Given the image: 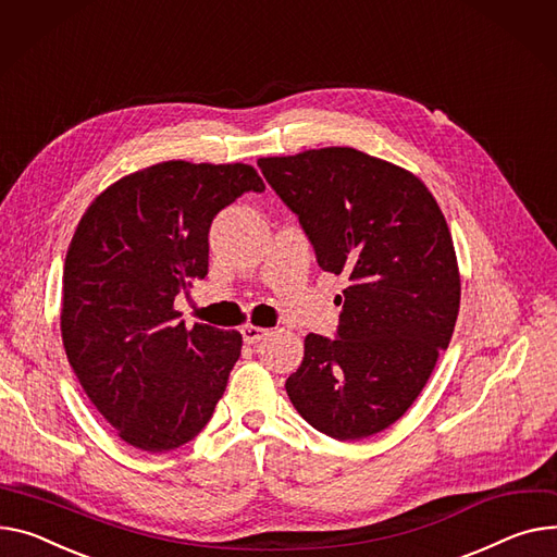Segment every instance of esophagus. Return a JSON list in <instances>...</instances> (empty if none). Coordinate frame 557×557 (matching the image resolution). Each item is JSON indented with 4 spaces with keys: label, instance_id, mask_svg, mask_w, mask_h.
Wrapping results in <instances>:
<instances>
[{
    "label": "esophagus",
    "instance_id": "1",
    "mask_svg": "<svg viewBox=\"0 0 557 557\" xmlns=\"http://www.w3.org/2000/svg\"><path fill=\"white\" fill-rule=\"evenodd\" d=\"M267 336H269V329H264V326H255V324L242 326V338L246 345H255L259 341H264Z\"/></svg>",
    "mask_w": 557,
    "mask_h": 557
}]
</instances>
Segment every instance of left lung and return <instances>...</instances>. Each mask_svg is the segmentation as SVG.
<instances>
[{"mask_svg":"<svg viewBox=\"0 0 557 557\" xmlns=\"http://www.w3.org/2000/svg\"><path fill=\"white\" fill-rule=\"evenodd\" d=\"M322 271L347 275L336 338L309 333L286 381L315 430L358 441L396 423L453 338L461 282L438 203L412 172L354 147L259 159Z\"/></svg>","mask_w":557,"mask_h":557,"instance_id":"left-lung-1","label":"left lung"}]
</instances>
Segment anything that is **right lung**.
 Segmentation results:
<instances>
[{"mask_svg": "<svg viewBox=\"0 0 557 557\" xmlns=\"http://www.w3.org/2000/svg\"><path fill=\"white\" fill-rule=\"evenodd\" d=\"M264 181L244 163L168 161L96 197L64 259L62 343L85 394L129 446L168 453L212 419L242 333L178 322L174 298L208 275L219 210Z\"/></svg>", "mask_w": 557, "mask_h": 557, "instance_id": "right-lung-1", "label": "right lung"}]
</instances>
